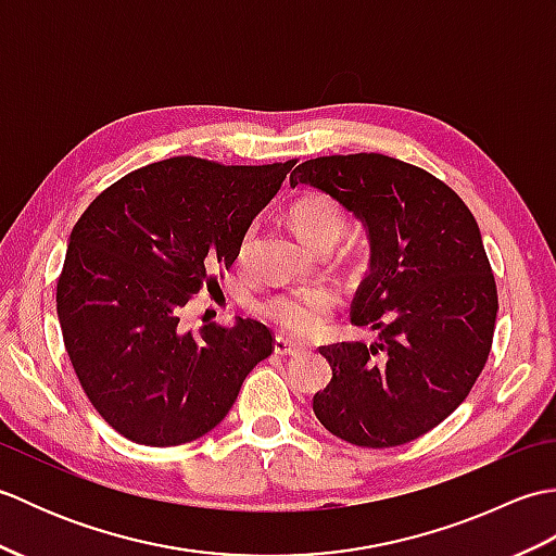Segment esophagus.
<instances>
[{"label": "esophagus", "mask_w": 556, "mask_h": 556, "mask_svg": "<svg viewBox=\"0 0 556 556\" xmlns=\"http://www.w3.org/2000/svg\"><path fill=\"white\" fill-rule=\"evenodd\" d=\"M275 353H279V356H296V353H301V346L287 337H275Z\"/></svg>", "instance_id": "esophagus-1"}]
</instances>
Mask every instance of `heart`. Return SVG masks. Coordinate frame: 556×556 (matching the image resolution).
<instances>
[{
    "label": "heart",
    "mask_w": 556,
    "mask_h": 556,
    "mask_svg": "<svg viewBox=\"0 0 556 556\" xmlns=\"http://www.w3.org/2000/svg\"><path fill=\"white\" fill-rule=\"evenodd\" d=\"M289 222L299 239L308 248L334 245L346 229V217L329 195L305 193L289 210ZM251 245V233L243 236L239 257L243 260ZM334 308V293L323 287L281 291L265 303V315L271 323L285 327L293 334H308L323 325L329 311Z\"/></svg>",
    "instance_id": "1"
}]
</instances>
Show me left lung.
<instances>
[{
    "label": "left lung",
    "mask_w": 556,
    "mask_h": 556,
    "mask_svg": "<svg viewBox=\"0 0 556 556\" xmlns=\"http://www.w3.org/2000/svg\"><path fill=\"white\" fill-rule=\"evenodd\" d=\"M289 181L337 200L370 245L351 323L377 339L320 349L332 382L315 416L356 446L416 440L452 416L490 356L500 305L478 222L432 174L377 152L308 160Z\"/></svg>",
    "instance_id": "left-lung-1"
}]
</instances>
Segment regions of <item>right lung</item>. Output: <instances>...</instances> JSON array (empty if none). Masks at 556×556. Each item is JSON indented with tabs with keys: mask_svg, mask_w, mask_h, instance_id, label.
I'll return each mask as SVG.
<instances>
[{
	"mask_svg": "<svg viewBox=\"0 0 556 556\" xmlns=\"http://www.w3.org/2000/svg\"><path fill=\"white\" fill-rule=\"evenodd\" d=\"M293 160L224 167L162 160L92 200L68 236L56 315L90 404L126 440L176 446L207 434L271 353L251 317L181 329L188 299L229 269Z\"/></svg>",
	"mask_w": 556,
	"mask_h": 556,
	"instance_id": "obj_1",
	"label": "right lung"
}]
</instances>
